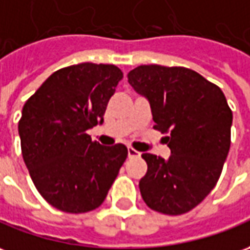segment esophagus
<instances>
[{
	"mask_svg": "<svg viewBox=\"0 0 250 250\" xmlns=\"http://www.w3.org/2000/svg\"><path fill=\"white\" fill-rule=\"evenodd\" d=\"M128 156L129 158H136V156H140V152H139V151H136L135 148L129 147L128 148Z\"/></svg>",
	"mask_w": 250,
	"mask_h": 250,
	"instance_id": "1",
	"label": "esophagus"
}]
</instances>
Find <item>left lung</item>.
<instances>
[{
  "label": "left lung",
  "mask_w": 250,
  "mask_h": 250,
  "mask_svg": "<svg viewBox=\"0 0 250 250\" xmlns=\"http://www.w3.org/2000/svg\"><path fill=\"white\" fill-rule=\"evenodd\" d=\"M129 84L146 96L156 130L166 136L168 159L143 154L147 174L139 182L143 200L156 212L181 215L214 189L230 149L233 113L222 89L182 66L140 65Z\"/></svg>",
  "instance_id": "left-lung-1"
}]
</instances>
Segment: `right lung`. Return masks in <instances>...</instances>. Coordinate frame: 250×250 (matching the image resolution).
<instances>
[{
    "instance_id": "right-lung-1",
    "label": "right lung",
    "mask_w": 250,
    "mask_h": 250,
    "mask_svg": "<svg viewBox=\"0 0 250 250\" xmlns=\"http://www.w3.org/2000/svg\"><path fill=\"white\" fill-rule=\"evenodd\" d=\"M122 77L108 63L66 66L23 106L19 135L24 163L38 192L60 211L83 214L99 207L128 156L124 144L104 147L87 133L103 122Z\"/></svg>"
}]
</instances>
